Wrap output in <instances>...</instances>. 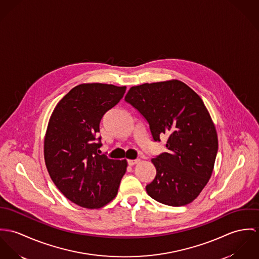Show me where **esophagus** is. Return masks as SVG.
<instances>
[{
  "mask_svg": "<svg viewBox=\"0 0 259 259\" xmlns=\"http://www.w3.org/2000/svg\"><path fill=\"white\" fill-rule=\"evenodd\" d=\"M139 161H140L139 159H135V160H128L127 162H128V165H129V166H133V165L137 164Z\"/></svg>",
  "mask_w": 259,
  "mask_h": 259,
  "instance_id": "obj_1",
  "label": "esophagus"
}]
</instances>
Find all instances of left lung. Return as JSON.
Listing matches in <instances>:
<instances>
[{
	"label": "left lung",
	"instance_id": "left-lung-1",
	"mask_svg": "<svg viewBox=\"0 0 259 259\" xmlns=\"http://www.w3.org/2000/svg\"><path fill=\"white\" fill-rule=\"evenodd\" d=\"M125 101L146 120L154 142L167 136V152L151 160L156 177L146 186L148 195L172 206L192 202L211 176L219 148L201 97L184 82L169 80L131 87Z\"/></svg>",
	"mask_w": 259,
	"mask_h": 259
}]
</instances>
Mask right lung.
<instances>
[{
    "instance_id": "right-lung-1",
    "label": "right lung",
    "mask_w": 259,
    "mask_h": 259,
    "mask_svg": "<svg viewBox=\"0 0 259 259\" xmlns=\"http://www.w3.org/2000/svg\"><path fill=\"white\" fill-rule=\"evenodd\" d=\"M126 87L87 83L73 87L56 106L45 138V161L58 190L69 201L98 208L117 195L126 160L100 155L97 137L104 114L122 99Z\"/></svg>"
}]
</instances>
